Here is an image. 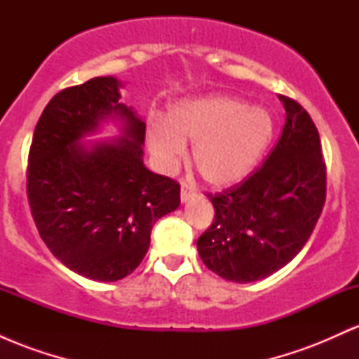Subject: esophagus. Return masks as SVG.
Listing matches in <instances>:
<instances>
[{"label": "esophagus", "instance_id": "34e87169", "mask_svg": "<svg viewBox=\"0 0 359 359\" xmlns=\"http://www.w3.org/2000/svg\"><path fill=\"white\" fill-rule=\"evenodd\" d=\"M194 196H196V192L192 191L191 185L182 182V185H180V199H182V203H187V201L192 199Z\"/></svg>", "mask_w": 359, "mask_h": 359}]
</instances>
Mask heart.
Segmentation results:
<instances>
[{
    "instance_id": "b5f03b06",
    "label": "heart",
    "mask_w": 359,
    "mask_h": 359,
    "mask_svg": "<svg viewBox=\"0 0 359 359\" xmlns=\"http://www.w3.org/2000/svg\"><path fill=\"white\" fill-rule=\"evenodd\" d=\"M271 137L269 111L234 97L211 96L174 106L165 125L150 128L148 147L160 168L172 172L184 158V143H194L192 162L204 182L229 187L255 170Z\"/></svg>"
}]
</instances>
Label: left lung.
<instances>
[{
    "label": "left lung",
    "instance_id": "8db88e82",
    "mask_svg": "<svg viewBox=\"0 0 359 359\" xmlns=\"http://www.w3.org/2000/svg\"><path fill=\"white\" fill-rule=\"evenodd\" d=\"M287 118L265 162L240 184L208 192L214 221L197 240L204 265L246 283L285 266L304 248L325 203L327 172L317 128L302 104L278 94Z\"/></svg>",
    "mask_w": 359,
    "mask_h": 359
}]
</instances>
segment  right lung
Wrapping results in <instances>:
<instances>
[{
  "label": "right lung",
  "mask_w": 359,
  "mask_h": 359,
  "mask_svg": "<svg viewBox=\"0 0 359 359\" xmlns=\"http://www.w3.org/2000/svg\"><path fill=\"white\" fill-rule=\"evenodd\" d=\"M114 77L62 89L45 106L28 151L27 197L40 238L67 269L100 282L142 263L151 228L180 204V184L143 165L145 123L119 102ZM126 119V138L79 145L104 117Z\"/></svg>",
  "instance_id": "right-lung-1"
}]
</instances>
